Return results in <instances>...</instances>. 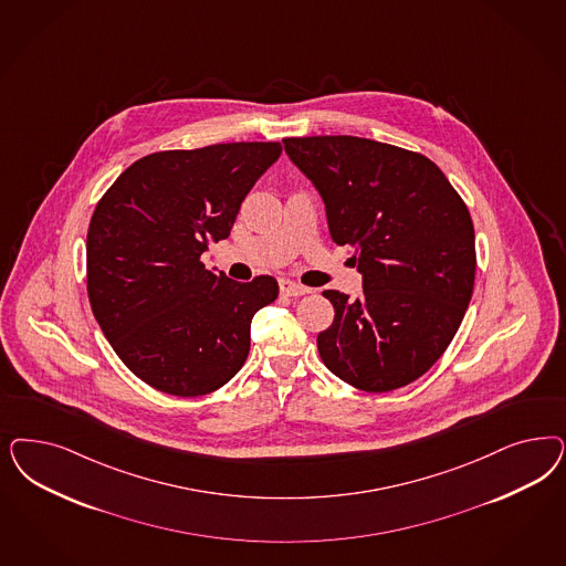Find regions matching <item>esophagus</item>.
<instances>
[{
	"label": "esophagus",
	"instance_id": "obj_1",
	"mask_svg": "<svg viewBox=\"0 0 566 566\" xmlns=\"http://www.w3.org/2000/svg\"><path fill=\"white\" fill-rule=\"evenodd\" d=\"M279 287H281V293H283V295H293V297L311 293L308 287H304V285L295 283V281H292V279H281V281H279Z\"/></svg>",
	"mask_w": 566,
	"mask_h": 566
}]
</instances>
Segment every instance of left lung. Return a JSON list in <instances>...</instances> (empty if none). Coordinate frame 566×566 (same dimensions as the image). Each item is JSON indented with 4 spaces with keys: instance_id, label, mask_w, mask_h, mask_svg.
<instances>
[{
    "instance_id": "1",
    "label": "left lung",
    "mask_w": 566,
    "mask_h": 566,
    "mask_svg": "<svg viewBox=\"0 0 566 566\" xmlns=\"http://www.w3.org/2000/svg\"><path fill=\"white\" fill-rule=\"evenodd\" d=\"M285 151L325 201L328 233L349 243L363 295L327 290L323 363L342 381L384 394L412 384L454 339L473 295L469 208L429 158L349 135L290 137Z\"/></svg>"
}]
</instances>
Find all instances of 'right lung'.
Returning <instances> with one entry per match:
<instances>
[{
	"label": "right lung",
	"mask_w": 566,
	"mask_h": 566,
	"mask_svg": "<svg viewBox=\"0 0 566 566\" xmlns=\"http://www.w3.org/2000/svg\"><path fill=\"white\" fill-rule=\"evenodd\" d=\"M239 142L156 151L133 163L95 206L87 233L93 316L118 358L147 385L206 396L239 373L273 276L238 283L206 271L210 241L229 238L239 206L281 156Z\"/></svg>",
	"instance_id": "add662e5"
}]
</instances>
